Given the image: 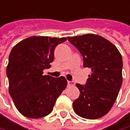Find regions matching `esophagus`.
Wrapping results in <instances>:
<instances>
[{"label": "esophagus", "mask_w": 130, "mask_h": 130, "mask_svg": "<svg viewBox=\"0 0 130 130\" xmlns=\"http://www.w3.org/2000/svg\"><path fill=\"white\" fill-rule=\"evenodd\" d=\"M74 85H75L74 82H73V81H68V86H73Z\"/></svg>", "instance_id": "1"}]
</instances>
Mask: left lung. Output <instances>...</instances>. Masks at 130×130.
I'll list each match as a JSON object with an SVG mask.
<instances>
[{
	"label": "left lung",
	"instance_id": "obj_1",
	"mask_svg": "<svg viewBox=\"0 0 130 130\" xmlns=\"http://www.w3.org/2000/svg\"><path fill=\"white\" fill-rule=\"evenodd\" d=\"M83 57V66L91 70L85 86L77 83L79 96L73 103L74 112L86 119L106 115L122 85V56L118 48L95 34L68 37Z\"/></svg>",
	"mask_w": 130,
	"mask_h": 130
}]
</instances>
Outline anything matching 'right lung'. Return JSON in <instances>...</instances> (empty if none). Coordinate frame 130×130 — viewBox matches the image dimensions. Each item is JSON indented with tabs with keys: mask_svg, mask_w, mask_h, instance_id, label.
<instances>
[{
	"mask_svg": "<svg viewBox=\"0 0 130 130\" xmlns=\"http://www.w3.org/2000/svg\"><path fill=\"white\" fill-rule=\"evenodd\" d=\"M66 38L32 36L13 47L6 75L9 92L16 109L30 118H40L52 112L56 99L67 86L64 77L43 75L54 59L55 47Z\"/></svg>",
	"mask_w": 130,
	"mask_h": 130,
	"instance_id": "1",
	"label": "right lung"
}]
</instances>
